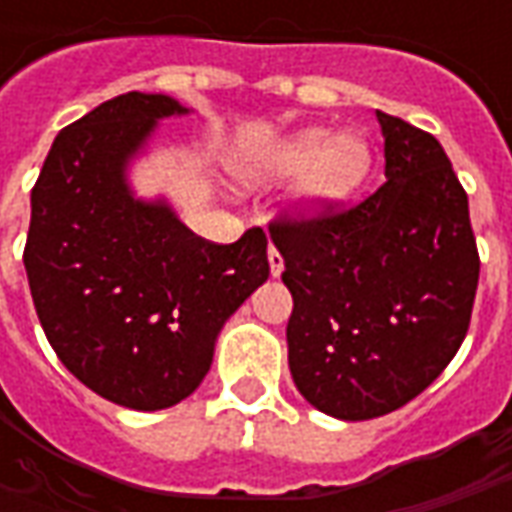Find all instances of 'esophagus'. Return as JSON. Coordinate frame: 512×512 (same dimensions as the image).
Masks as SVG:
<instances>
[{
	"mask_svg": "<svg viewBox=\"0 0 512 512\" xmlns=\"http://www.w3.org/2000/svg\"><path fill=\"white\" fill-rule=\"evenodd\" d=\"M268 268H271V277H279L285 271V260L277 252V246H268Z\"/></svg>",
	"mask_w": 512,
	"mask_h": 512,
	"instance_id": "esophagus-1",
	"label": "esophagus"
}]
</instances>
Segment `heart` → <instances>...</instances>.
Listing matches in <instances>:
<instances>
[{
  "instance_id": "heart-1",
  "label": "heart",
  "mask_w": 512,
  "mask_h": 512,
  "mask_svg": "<svg viewBox=\"0 0 512 512\" xmlns=\"http://www.w3.org/2000/svg\"><path fill=\"white\" fill-rule=\"evenodd\" d=\"M373 169V147L356 131L334 134L326 126H307L282 136L241 167L246 183L301 178L290 197L293 213L304 222L329 216L362 189Z\"/></svg>"
}]
</instances>
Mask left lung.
I'll list each match as a JSON object with an SVG mask.
<instances>
[{"label":"left lung","instance_id":"obj_1","mask_svg":"<svg viewBox=\"0 0 512 512\" xmlns=\"http://www.w3.org/2000/svg\"><path fill=\"white\" fill-rule=\"evenodd\" d=\"M386 183L315 222L271 224L293 296L301 397L345 422L384 417L458 354L480 277L469 200L436 136L376 112Z\"/></svg>","mask_w":512,"mask_h":512}]
</instances>
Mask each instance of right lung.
<instances>
[{
    "mask_svg": "<svg viewBox=\"0 0 512 512\" xmlns=\"http://www.w3.org/2000/svg\"><path fill=\"white\" fill-rule=\"evenodd\" d=\"M191 109L126 93L62 128L32 189L24 268L54 354L95 395L134 411L186 400L224 323L268 279L266 233L202 241L167 197L131 183L161 120Z\"/></svg>",
    "mask_w": 512,
    "mask_h": 512,
    "instance_id": "right-lung-1",
    "label": "right lung"
}]
</instances>
